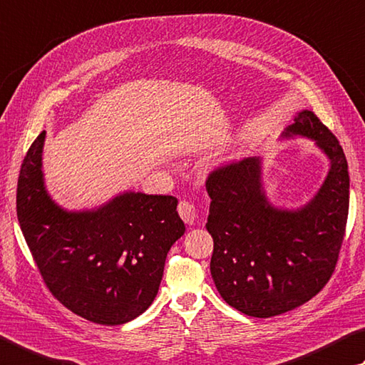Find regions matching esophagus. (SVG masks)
Segmentation results:
<instances>
[{"label": "esophagus", "mask_w": 365, "mask_h": 365, "mask_svg": "<svg viewBox=\"0 0 365 365\" xmlns=\"http://www.w3.org/2000/svg\"><path fill=\"white\" fill-rule=\"evenodd\" d=\"M178 214H180L182 220L187 225H193L196 220V212L195 205L188 201H180L178 202Z\"/></svg>", "instance_id": "1"}]
</instances>
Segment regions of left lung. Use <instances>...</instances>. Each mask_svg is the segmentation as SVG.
<instances>
[{
	"mask_svg": "<svg viewBox=\"0 0 365 365\" xmlns=\"http://www.w3.org/2000/svg\"><path fill=\"white\" fill-rule=\"evenodd\" d=\"M313 140L329 161L319 190L298 207H277L263 185V160L217 169L205 228L214 240L210 274L230 307L252 317L295 309L326 286L335 269L349 207L348 163L339 140L313 111L302 110L282 140Z\"/></svg>",
	"mask_w": 365,
	"mask_h": 365,
	"instance_id": "8db88e82",
	"label": "left lung"
}]
</instances>
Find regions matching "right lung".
Returning <instances> with one entry per match:
<instances>
[{"label": "right lung", "mask_w": 365, "mask_h": 365, "mask_svg": "<svg viewBox=\"0 0 365 365\" xmlns=\"http://www.w3.org/2000/svg\"><path fill=\"white\" fill-rule=\"evenodd\" d=\"M46 130L22 163L17 218L46 286L73 313L103 326L140 316L160 290L172 244L185 233L174 196L123 191L68 210L44 182Z\"/></svg>", "instance_id": "right-lung-1"}]
</instances>
